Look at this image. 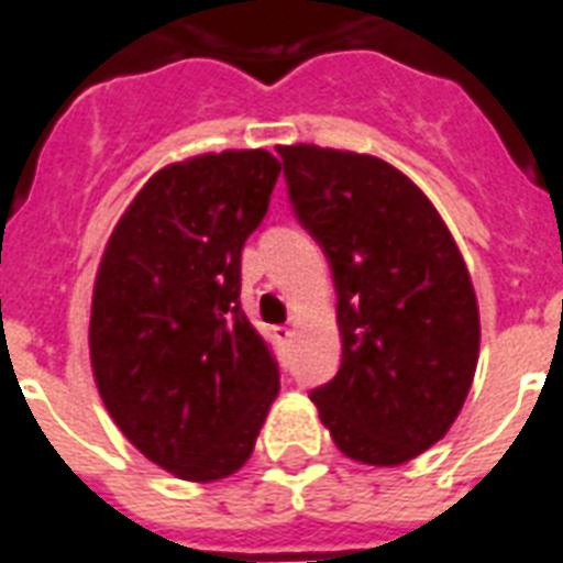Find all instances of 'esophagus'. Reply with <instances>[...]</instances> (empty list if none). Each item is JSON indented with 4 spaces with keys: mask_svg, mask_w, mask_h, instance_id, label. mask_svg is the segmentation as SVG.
<instances>
[{
    "mask_svg": "<svg viewBox=\"0 0 563 563\" xmlns=\"http://www.w3.org/2000/svg\"><path fill=\"white\" fill-rule=\"evenodd\" d=\"M291 335H295V330H291V327H274V339H277V342H289Z\"/></svg>",
    "mask_w": 563,
    "mask_h": 563,
    "instance_id": "obj_1",
    "label": "esophagus"
}]
</instances>
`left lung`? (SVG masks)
<instances>
[{
  "label": "left lung",
  "mask_w": 563,
  "mask_h": 563,
  "mask_svg": "<svg viewBox=\"0 0 563 563\" xmlns=\"http://www.w3.org/2000/svg\"><path fill=\"white\" fill-rule=\"evenodd\" d=\"M295 216L339 291L342 368L309 394L347 459L397 467L441 441L479 360V303L453 233L391 163L277 145Z\"/></svg>",
  "instance_id": "left-lung-1"
}]
</instances>
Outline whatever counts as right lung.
<instances>
[{"label":"right lung","mask_w":563,"mask_h":563,"mask_svg":"<svg viewBox=\"0 0 563 563\" xmlns=\"http://www.w3.org/2000/svg\"><path fill=\"white\" fill-rule=\"evenodd\" d=\"M280 175L263 148L169 163L128 203L101 254L90 365L122 435L172 476L216 482L251 459L280 391L239 309L242 245Z\"/></svg>","instance_id":"add662e5"}]
</instances>
